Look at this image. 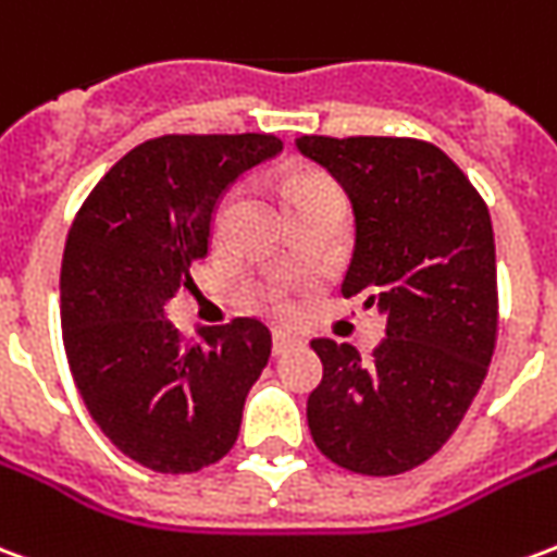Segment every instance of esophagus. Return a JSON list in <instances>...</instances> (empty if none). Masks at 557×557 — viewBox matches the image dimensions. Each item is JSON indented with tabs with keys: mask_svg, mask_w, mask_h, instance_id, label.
Segmentation results:
<instances>
[{
	"mask_svg": "<svg viewBox=\"0 0 557 557\" xmlns=\"http://www.w3.org/2000/svg\"><path fill=\"white\" fill-rule=\"evenodd\" d=\"M301 339L295 337V334H286V331H274V339H271V349H274V355H286L289 349H295Z\"/></svg>",
	"mask_w": 557,
	"mask_h": 557,
	"instance_id": "34e87169",
	"label": "esophagus"
}]
</instances>
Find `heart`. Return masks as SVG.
I'll use <instances>...</instances> for the list:
<instances>
[{"label":"heart","instance_id":"1","mask_svg":"<svg viewBox=\"0 0 557 557\" xmlns=\"http://www.w3.org/2000/svg\"><path fill=\"white\" fill-rule=\"evenodd\" d=\"M337 190V184L331 182L327 175H322V172H304V175H295L289 182V202L292 208L301 206V202H307V199H313V196H322V194H334ZM268 298L271 301H280L283 298V289H271L268 292Z\"/></svg>","mask_w":557,"mask_h":557}]
</instances>
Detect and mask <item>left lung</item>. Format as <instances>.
Listing matches in <instances>:
<instances>
[{
  "label": "left lung",
  "instance_id": "8db88e82",
  "mask_svg": "<svg viewBox=\"0 0 557 557\" xmlns=\"http://www.w3.org/2000/svg\"><path fill=\"white\" fill-rule=\"evenodd\" d=\"M355 211L346 298L387 315L363 361L313 339L322 382L307 399L315 447L355 474L387 478L426 462L454 435L490 370L498 283L490 208L442 148L406 137H301Z\"/></svg>",
  "mask_w": 557,
  "mask_h": 557
}]
</instances>
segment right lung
<instances>
[{
  "instance_id": "right-lung-1",
  "label": "right lung",
  "mask_w": 557,
  "mask_h": 557,
  "mask_svg": "<svg viewBox=\"0 0 557 557\" xmlns=\"http://www.w3.org/2000/svg\"><path fill=\"white\" fill-rule=\"evenodd\" d=\"M271 134H170L103 175L62 256V339L91 420L139 466L187 474L218 462L242 430L247 391L271 355L259 319L184 343L166 304L194 286L220 196L277 158Z\"/></svg>"
}]
</instances>
